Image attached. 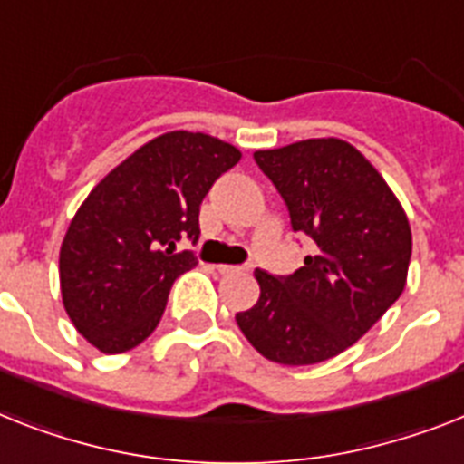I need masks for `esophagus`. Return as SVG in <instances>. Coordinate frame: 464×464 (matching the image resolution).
I'll return each mask as SVG.
<instances>
[{
	"label": "esophagus",
	"instance_id": "1",
	"mask_svg": "<svg viewBox=\"0 0 464 464\" xmlns=\"http://www.w3.org/2000/svg\"><path fill=\"white\" fill-rule=\"evenodd\" d=\"M219 274H243V271H250L247 266H236V265H217Z\"/></svg>",
	"mask_w": 464,
	"mask_h": 464
}]
</instances>
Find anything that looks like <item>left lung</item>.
Here are the masks:
<instances>
[{"mask_svg": "<svg viewBox=\"0 0 464 464\" xmlns=\"http://www.w3.org/2000/svg\"><path fill=\"white\" fill-rule=\"evenodd\" d=\"M314 255L291 276L255 271L259 300L236 322L259 355L278 364H317L362 338L408 281L412 233L405 209L360 150L312 138L257 150Z\"/></svg>", "mask_w": 464, "mask_h": 464, "instance_id": "left-lung-1", "label": "left lung"}]
</instances>
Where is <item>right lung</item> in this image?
<instances>
[{
    "label": "right lung",
    "instance_id": "add662e5",
    "mask_svg": "<svg viewBox=\"0 0 464 464\" xmlns=\"http://www.w3.org/2000/svg\"><path fill=\"white\" fill-rule=\"evenodd\" d=\"M238 161L219 138L171 130L90 190L63 236L59 281L66 314L100 353H126L157 329L173 281L198 265L176 245L198 243L199 205Z\"/></svg>",
    "mask_w": 464,
    "mask_h": 464
}]
</instances>
